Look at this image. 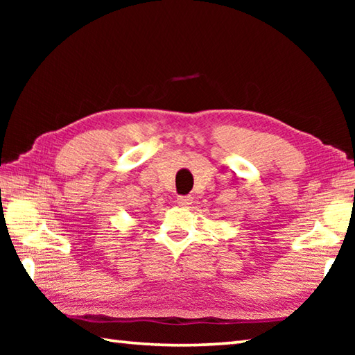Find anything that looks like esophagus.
<instances>
[{
    "label": "esophagus",
    "instance_id": "1",
    "mask_svg": "<svg viewBox=\"0 0 355 355\" xmlns=\"http://www.w3.org/2000/svg\"><path fill=\"white\" fill-rule=\"evenodd\" d=\"M177 203L180 207H189L192 203V197L191 196H180V197H177Z\"/></svg>",
    "mask_w": 355,
    "mask_h": 355
}]
</instances>
